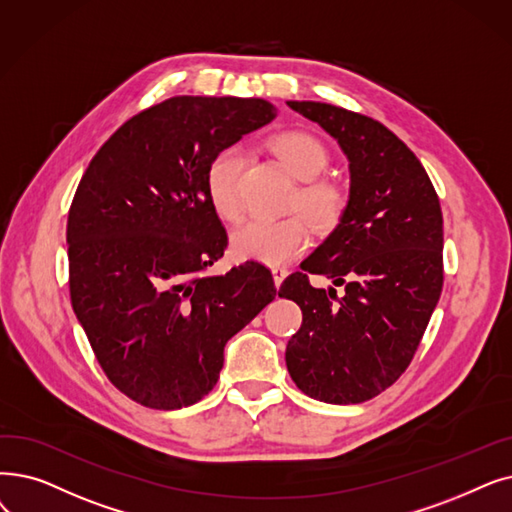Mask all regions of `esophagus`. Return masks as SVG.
<instances>
[{
  "mask_svg": "<svg viewBox=\"0 0 512 512\" xmlns=\"http://www.w3.org/2000/svg\"><path fill=\"white\" fill-rule=\"evenodd\" d=\"M272 276H274L276 286H280L282 280L288 276V270H286V268H280V265H276V268H272Z\"/></svg>",
  "mask_w": 512,
  "mask_h": 512,
  "instance_id": "obj_1",
  "label": "esophagus"
}]
</instances>
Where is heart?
<instances>
[{
  "label": "heart",
  "instance_id": "heart-1",
  "mask_svg": "<svg viewBox=\"0 0 512 512\" xmlns=\"http://www.w3.org/2000/svg\"><path fill=\"white\" fill-rule=\"evenodd\" d=\"M270 150L305 184L297 207L314 221L320 232H332L345 217L349 194L332 177H320L328 167V150L307 131H284L270 140ZM244 154L226 148L215 154L207 169V194L213 209L224 219H238L244 211L242 192ZM309 224L303 215L284 219L253 217L232 232V253L238 259L282 265L293 261L309 242Z\"/></svg>",
  "mask_w": 512,
  "mask_h": 512
}]
</instances>
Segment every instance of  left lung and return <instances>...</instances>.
Instances as JSON below:
<instances>
[{
  "label": "left lung",
  "mask_w": 512,
  "mask_h": 512,
  "mask_svg": "<svg viewBox=\"0 0 512 512\" xmlns=\"http://www.w3.org/2000/svg\"><path fill=\"white\" fill-rule=\"evenodd\" d=\"M330 133L349 161L341 224L286 278L303 311L286 345L295 385L326 404H362L410 366L443 286V217L416 154L383 123L324 102H288ZM322 273L336 289H314Z\"/></svg>",
  "instance_id": "8db88e82"
}]
</instances>
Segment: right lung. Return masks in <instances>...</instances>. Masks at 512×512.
Listing matches in <instances>:
<instances>
[{
	"label": "right lung",
	"instance_id": "obj_1",
	"mask_svg": "<svg viewBox=\"0 0 512 512\" xmlns=\"http://www.w3.org/2000/svg\"><path fill=\"white\" fill-rule=\"evenodd\" d=\"M274 117L261 98L175 96L125 121L81 177L66 224L71 303L108 381L133 402L203 399L228 339L276 297L253 261L205 274L228 247L207 169Z\"/></svg>",
	"mask_w": 512,
	"mask_h": 512
}]
</instances>
